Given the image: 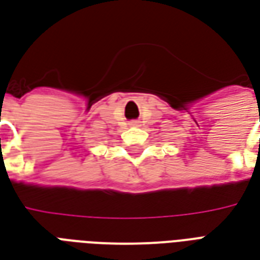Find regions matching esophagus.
Returning <instances> with one entry per match:
<instances>
[{"instance_id":"34e87169","label":"esophagus","mask_w":260,"mask_h":260,"mask_svg":"<svg viewBox=\"0 0 260 260\" xmlns=\"http://www.w3.org/2000/svg\"><path fill=\"white\" fill-rule=\"evenodd\" d=\"M131 126H139L140 125V121H138V120H134V121H131Z\"/></svg>"}]
</instances>
